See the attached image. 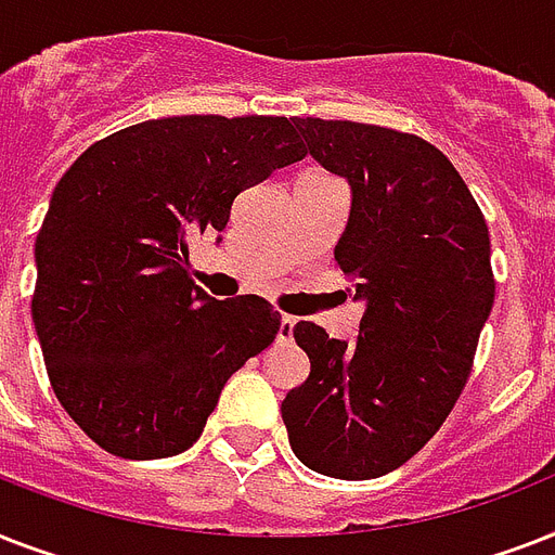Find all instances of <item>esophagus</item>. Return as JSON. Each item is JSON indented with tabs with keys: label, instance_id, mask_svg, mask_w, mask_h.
Returning <instances> with one entry per match:
<instances>
[{
	"label": "esophagus",
	"instance_id": "34e87169",
	"mask_svg": "<svg viewBox=\"0 0 555 555\" xmlns=\"http://www.w3.org/2000/svg\"><path fill=\"white\" fill-rule=\"evenodd\" d=\"M294 325H296L294 317H282V320H279V331H276L279 343H287V339L294 337Z\"/></svg>",
	"mask_w": 555,
	"mask_h": 555
}]
</instances>
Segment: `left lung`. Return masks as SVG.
Returning a JSON list of instances; mask_svg holds the SVG:
<instances>
[{
    "label": "left lung",
    "mask_w": 555,
    "mask_h": 555,
    "mask_svg": "<svg viewBox=\"0 0 555 555\" xmlns=\"http://www.w3.org/2000/svg\"><path fill=\"white\" fill-rule=\"evenodd\" d=\"M311 158L351 186L334 259L354 282V343L296 322L311 374L282 400L308 469L369 481L403 466L447 421L492 311L490 233L449 158L414 134L294 117Z\"/></svg>",
    "instance_id": "left-lung-1"
}]
</instances>
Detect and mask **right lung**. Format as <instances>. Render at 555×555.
<instances>
[{"label": "right lung", "instance_id": "add662e5", "mask_svg": "<svg viewBox=\"0 0 555 555\" xmlns=\"http://www.w3.org/2000/svg\"><path fill=\"white\" fill-rule=\"evenodd\" d=\"M305 155L287 117L184 115L108 134L60 178L30 313L56 400L98 447L184 452L227 379L276 339L270 302L192 282L190 238L221 233L238 192Z\"/></svg>", "mask_w": 555, "mask_h": 555}]
</instances>
